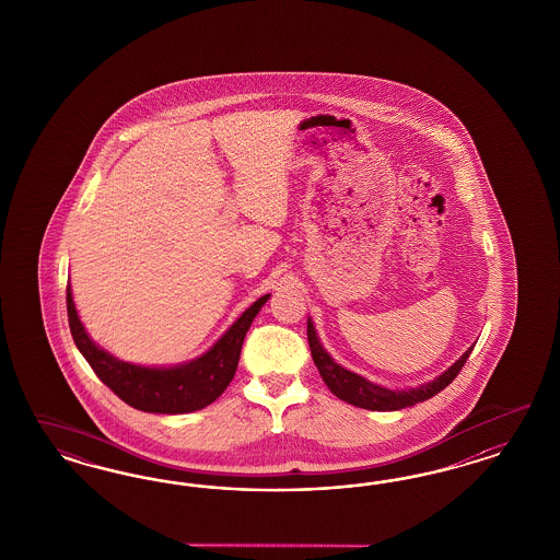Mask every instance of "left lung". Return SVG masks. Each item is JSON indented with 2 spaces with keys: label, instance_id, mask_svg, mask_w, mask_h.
<instances>
[{
  "label": "left lung",
  "instance_id": "1",
  "mask_svg": "<svg viewBox=\"0 0 560 560\" xmlns=\"http://www.w3.org/2000/svg\"><path fill=\"white\" fill-rule=\"evenodd\" d=\"M307 342H310L312 359L323 375L324 384L330 388V392L340 400H345L353 407L368 408V410H400V408L412 407L417 402L433 398L438 392L454 382V377L462 372L464 363L468 361V357L475 349V345H472L450 370H445L440 377H435L433 382H429L424 386L410 388V390H390V388H382L377 384H372L370 380L335 363V359L324 351L320 340L316 337L312 320H307Z\"/></svg>",
  "mask_w": 560,
  "mask_h": 560
}]
</instances>
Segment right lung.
Returning <instances> with one entry per match:
<instances>
[{"label":"right lung","instance_id":"1","mask_svg":"<svg viewBox=\"0 0 560 560\" xmlns=\"http://www.w3.org/2000/svg\"><path fill=\"white\" fill-rule=\"evenodd\" d=\"M267 300L269 295L256 300L205 355L178 368H141L108 355L88 337L68 285L69 330L102 384L129 407L158 415H183L211 405L228 388L236 373L244 337Z\"/></svg>","mask_w":560,"mask_h":560}]
</instances>
